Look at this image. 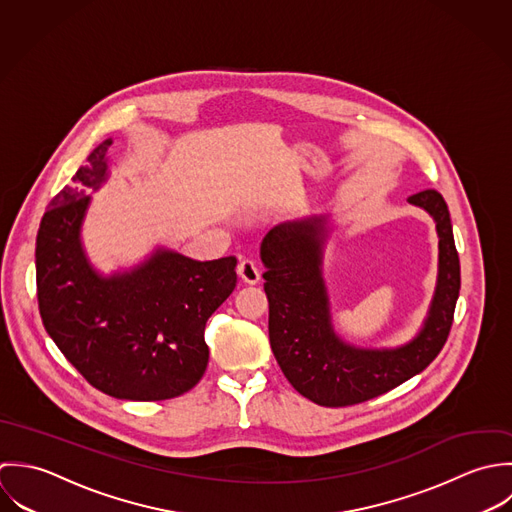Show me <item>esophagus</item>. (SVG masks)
<instances>
[{
	"label": "esophagus",
	"mask_w": 512,
	"mask_h": 512,
	"mask_svg": "<svg viewBox=\"0 0 512 512\" xmlns=\"http://www.w3.org/2000/svg\"><path fill=\"white\" fill-rule=\"evenodd\" d=\"M237 275H239V279H241L243 283H247V285H255V283H259V279H261L259 267H257L255 261H251V259H243V261L237 265Z\"/></svg>",
	"instance_id": "esophagus-1"
}]
</instances>
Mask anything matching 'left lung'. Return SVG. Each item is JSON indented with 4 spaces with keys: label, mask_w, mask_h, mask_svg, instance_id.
I'll return each instance as SVG.
<instances>
[{
    "label": "left lung",
    "mask_w": 512,
    "mask_h": 512,
    "mask_svg": "<svg viewBox=\"0 0 512 512\" xmlns=\"http://www.w3.org/2000/svg\"><path fill=\"white\" fill-rule=\"evenodd\" d=\"M408 202L435 221L437 283L417 334L392 348L352 344L334 328L324 279L328 215L279 223L263 237L271 350L293 388L318 406H352L394 390L423 372L449 336L461 289L449 209L435 190L413 194Z\"/></svg>",
    "instance_id": "obj_1"
}]
</instances>
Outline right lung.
<instances>
[{
	"label": "right lung",
	"mask_w": 512,
	"mask_h": 512,
	"mask_svg": "<svg viewBox=\"0 0 512 512\" xmlns=\"http://www.w3.org/2000/svg\"><path fill=\"white\" fill-rule=\"evenodd\" d=\"M101 142L49 204L37 231L35 269L43 326L65 358L104 394L130 402L182 396L204 376L207 318L235 289V257L196 261L154 247L134 267L101 273L83 223L110 178Z\"/></svg>",
	"instance_id": "add662e5"
}]
</instances>
